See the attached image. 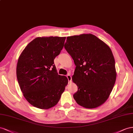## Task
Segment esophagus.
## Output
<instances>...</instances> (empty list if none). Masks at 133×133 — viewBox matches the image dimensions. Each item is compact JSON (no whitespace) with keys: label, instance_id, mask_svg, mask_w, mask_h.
Here are the masks:
<instances>
[{"label":"esophagus","instance_id":"34e87169","mask_svg":"<svg viewBox=\"0 0 133 133\" xmlns=\"http://www.w3.org/2000/svg\"><path fill=\"white\" fill-rule=\"evenodd\" d=\"M67 77L68 78V80H69V82H71V80H72V77L71 76V75H67Z\"/></svg>","mask_w":133,"mask_h":133}]
</instances>
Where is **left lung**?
Here are the masks:
<instances>
[{"label": "left lung", "mask_w": 133, "mask_h": 133, "mask_svg": "<svg viewBox=\"0 0 133 133\" xmlns=\"http://www.w3.org/2000/svg\"><path fill=\"white\" fill-rule=\"evenodd\" d=\"M64 48L74 61V95L81 107L94 109L107 100L116 81L115 59L108 45L92 34L67 37Z\"/></svg>", "instance_id": "1"}]
</instances>
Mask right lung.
I'll return each instance as SVG.
<instances>
[{
    "mask_svg": "<svg viewBox=\"0 0 133 133\" xmlns=\"http://www.w3.org/2000/svg\"><path fill=\"white\" fill-rule=\"evenodd\" d=\"M66 37H37L20 55L17 77L24 97L41 109L54 107L68 84V79L59 75L54 59L62 50Z\"/></svg>",
    "mask_w": 133,
    "mask_h": 133,
    "instance_id": "add662e5",
    "label": "right lung"
}]
</instances>
